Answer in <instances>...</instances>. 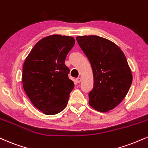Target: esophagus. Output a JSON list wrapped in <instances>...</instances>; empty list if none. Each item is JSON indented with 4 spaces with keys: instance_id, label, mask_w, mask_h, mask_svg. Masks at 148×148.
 I'll use <instances>...</instances> for the list:
<instances>
[{
    "instance_id": "1",
    "label": "esophagus",
    "mask_w": 148,
    "mask_h": 148,
    "mask_svg": "<svg viewBox=\"0 0 148 148\" xmlns=\"http://www.w3.org/2000/svg\"><path fill=\"white\" fill-rule=\"evenodd\" d=\"M76 83H81V78H80V77L77 78V79H76Z\"/></svg>"
}]
</instances>
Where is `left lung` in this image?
<instances>
[{"label": "left lung", "instance_id": "1", "mask_svg": "<svg viewBox=\"0 0 148 148\" xmlns=\"http://www.w3.org/2000/svg\"><path fill=\"white\" fill-rule=\"evenodd\" d=\"M76 40L93 72L89 104L97 111L107 112L121 102L131 86L132 74L126 57L118 45L103 37L81 36Z\"/></svg>", "mask_w": 148, "mask_h": 148}]
</instances>
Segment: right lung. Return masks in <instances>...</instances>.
Here are the masks:
<instances>
[{
  "label": "right lung",
  "instance_id": "obj_1",
  "mask_svg": "<svg viewBox=\"0 0 148 148\" xmlns=\"http://www.w3.org/2000/svg\"><path fill=\"white\" fill-rule=\"evenodd\" d=\"M74 43L70 36H47L34 46L23 64V89L45 114H56L66 108L74 83L65 60Z\"/></svg>",
  "mask_w": 148,
  "mask_h": 148
}]
</instances>
